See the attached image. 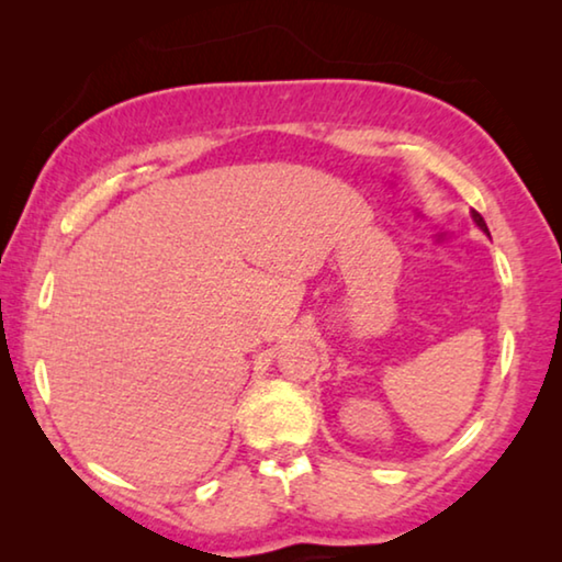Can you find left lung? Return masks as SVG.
I'll return each instance as SVG.
<instances>
[{"instance_id":"obj_1","label":"left lung","mask_w":562,"mask_h":562,"mask_svg":"<svg viewBox=\"0 0 562 562\" xmlns=\"http://www.w3.org/2000/svg\"><path fill=\"white\" fill-rule=\"evenodd\" d=\"M471 217H473V222H475V225H479V229H483V233H486V235H488V227H486V222H483V217H481V214H479V212H475V210H471Z\"/></svg>"}]
</instances>
